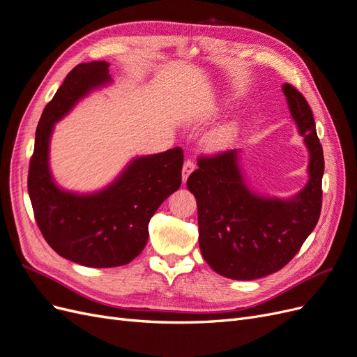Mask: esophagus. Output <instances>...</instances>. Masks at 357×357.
<instances>
[{
	"label": "esophagus",
	"instance_id": "obj_1",
	"mask_svg": "<svg viewBox=\"0 0 357 357\" xmlns=\"http://www.w3.org/2000/svg\"><path fill=\"white\" fill-rule=\"evenodd\" d=\"M195 169V164H193L192 159H186L185 160V165H183V171H181V177H183V181L186 183L188 177L190 176V172Z\"/></svg>",
	"mask_w": 357,
	"mask_h": 357
}]
</instances>
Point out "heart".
Returning <instances> with one entry per match:
<instances>
[{
  "label": "heart",
  "instance_id": "heart-1",
  "mask_svg": "<svg viewBox=\"0 0 357 357\" xmlns=\"http://www.w3.org/2000/svg\"><path fill=\"white\" fill-rule=\"evenodd\" d=\"M232 134H234V129L232 128L222 129V131H219L218 134L213 137V139H211L213 146H223V144H226L232 138Z\"/></svg>",
  "mask_w": 357,
  "mask_h": 357
}]
</instances>
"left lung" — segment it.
<instances>
[{"mask_svg": "<svg viewBox=\"0 0 357 357\" xmlns=\"http://www.w3.org/2000/svg\"><path fill=\"white\" fill-rule=\"evenodd\" d=\"M289 110L310 150V180L295 198L259 197L247 189L238 150L198 159L188 188L198 204L199 248L215 273L232 280H256L287 265L316 228L321 210L323 149L307 100L286 83Z\"/></svg>", "mask_w": 357, "mask_h": 357, "instance_id": "left-lung-1", "label": "left lung"}]
</instances>
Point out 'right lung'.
I'll return each instance as SVG.
<instances>
[{
    "label": "right lung",
    "mask_w": 357,
    "mask_h": 357,
    "mask_svg": "<svg viewBox=\"0 0 357 357\" xmlns=\"http://www.w3.org/2000/svg\"><path fill=\"white\" fill-rule=\"evenodd\" d=\"M109 80V63L102 61L79 63L68 73L43 110L28 169V193L45 240L59 256L92 268L126 265L142 253L150 219L181 185L180 147L134 159L113 185L93 195L63 192L53 183L47 164L53 123Z\"/></svg>",
    "instance_id": "right-lung-1"
}]
</instances>
